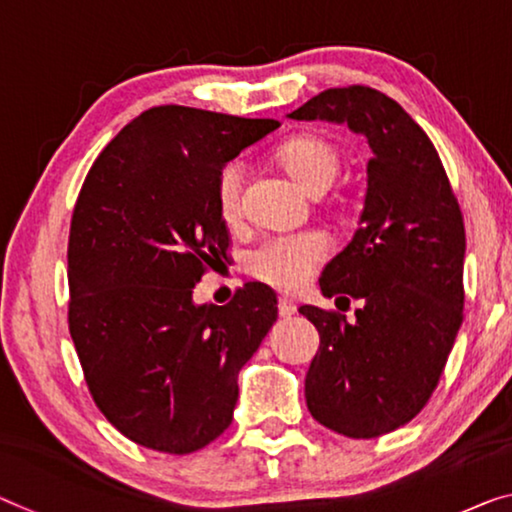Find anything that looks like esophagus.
I'll return each instance as SVG.
<instances>
[{
	"instance_id": "obj_1",
	"label": "esophagus",
	"mask_w": 512,
	"mask_h": 512,
	"mask_svg": "<svg viewBox=\"0 0 512 512\" xmlns=\"http://www.w3.org/2000/svg\"><path fill=\"white\" fill-rule=\"evenodd\" d=\"M296 312V305L292 303V301H287V299H280L278 301V315L282 317V319H289Z\"/></svg>"
}]
</instances>
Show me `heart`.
I'll return each mask as SVG.
<instances>
[{"mask_svg": "<svg viewBox=\"0 0 512 512\" xmlns=\"http://www.w3.org/2000/svg\"><path fill=\"white\" fill-rule=\"evenodd\" d=\"M278 160L312 195L331 186L340 156L331 142L317 135H296L278 149ZM243 163L230 160L216 174V204L220 216L234 223L241 213ZM331 253V239L319 230L269 236L248 253L246 269L253 278L278 292H299Z\"/></svg>", "mask_w": 512, "mask_h": 512, "instance_id": "heart-1", "label": "heart"}]
</instances>
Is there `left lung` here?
<instances>
[{"mask_svg":"<svg viewBox=\"0 0 512 512\" xmlns=\"http://www.w3.org/2000/svg\"><path fill=\"white\" fill-rule=\"evenodd\" d=\"M289 119L347 124L372 149L361 225L319 278L329 299L361 303L356 317L299 312L319 331L305 375L312 418L352 439L381 437L432 398L462 326L460 204L430 137L377 89H326Z\"/></svg>","mask_w":512,"mask_h":512,"instance_id":"8db88e82","label":"left lung"}]
</instances>
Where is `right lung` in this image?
Returning a JSON list of instances; mask_svg holds the SVG:
<instances>
[{
	"label": "right lung",
	"mask_w": 512,
	"mask_h": 512,
	"mask_svg": "<svg viewBox=\"0 0 512 512\" xmlns=\"http://www.w3.org/2000/svg\"><path fill=\"white\" fill-rule=\"evenodd\" d=\"M278 126L160 105L121 128L82 183L68 331L96 407L151 451H200L230 427L239 370L278 319L262 282L227 305L193 303L195 282L230 248L216 174Z\"/></svg>",
	"instance_id": "right-lung-1"
}]
</instances>
